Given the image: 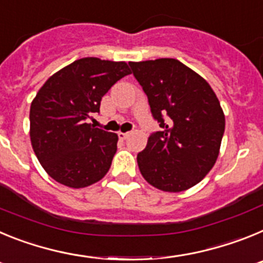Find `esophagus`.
<instances>
[{
  "label": "esophagus",
  "mask_w": 263,
  "mask_h": 263,
  "mask_svg": "<svg viewBox=\"0 0 263 263\" xmlns=\"http://www.w3.org/2000/svg\"><path fill=\"white\" fill-rule=\"evenodd\" d=\"M129 136H130V133H122V132H120V133H118V138L120 139H126Z\"/></svg>",
  "instance_id": "esophagus-1"
}]
</instances>
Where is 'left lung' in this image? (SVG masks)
Segmentation results:
<instances>
[{"mask_svg": "<svg viewBox=\"0 0 263 263\" xmlns=\"http://www.w3.org/2000/svg\"><path fill=\"white\" fill-rule=\"evenodd\" d=\"M160 132L138 153L146 182L164 192L194 187L215 166L225 130L217 96L200 75L171 58L130 62Z\"/></svg>", "mask_w": 263, "mask_h": 263, "instance_id": "8db88e82", "label": "left lung"}]
</instances>
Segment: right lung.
Returning <instances> with one entry per match:
<instances>
[{
  "instance_id": "add662e5",
  "label": "right lung",
  "mask_w": 263,
  "mask_h": 263,
  "mask_svg": "<svg viewBox=\"0 0 263 263\" xmlns=\"http://www.w3.org/2000/svg\"><path fill=\"white\" fill-rule=\"evenodd\" d=\"M130 73L125 62L83 58L53 73L38 90L30 106V139L53 180L84 188L106 175L118 136L88 120L100 111L104 95Z\"/></svg>"
}]
</instances>
